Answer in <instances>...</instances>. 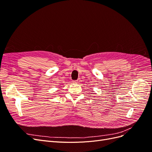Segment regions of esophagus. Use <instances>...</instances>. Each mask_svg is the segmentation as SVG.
<instances>
[{"label": "esophagus", "mask_w": 152, "mask_h": 152, "mask_svg": "<svg viewBox=\"0 0 152 152\" xmlns=\"http://www.w3.org/2000/svg\"><path fill=\"white\" fill-rule=\"evenodd\" d=\"M79 82H80V80H79V79H78V80H77L73 81V82H74V83H75V84H79Z\"/></svg>", "instance_id": "34e87169"}]
</instances>
